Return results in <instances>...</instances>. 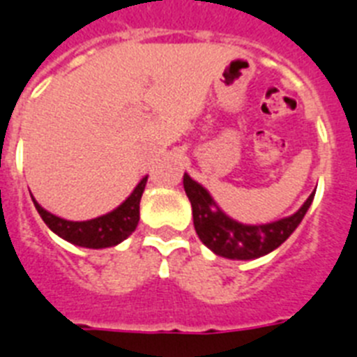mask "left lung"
I'll return each instance as SVG.
<instances>
[{
	"instance_id": "1",
	"label": "left lung",
	"mask_w": 357,
	"mask_h": 357,
	"mask_svg": "<svg viewBox=\"0 0 357 357\" xmlns=\"http://www.w3.org/2000/svg\"><path fill=\"white\" fill-rule=\"evenodd\" d=\"M184 190L191 202L195 231L200 242L215 255L229 260H255L278 249L296 231L314 199L312 193L294 215L280 220L269 224H242L225 215L209 191L188 173H184Z\"/></svg>"
}]
</instances>
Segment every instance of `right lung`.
Here are the masks:
<instances>
[{"label":"right lung","instance_id":"obj_1","mask_svg":"<svg viewBox=\"0 0 357 357\" xmlns=\"http://www.w3.org/2000/svg\"><path fill=\"white\" fill-rule=\"evenodd\" d=\"M146 182H148V175L135 185L132 195L119 208L102 216L91 218V220H65V218L56 216L54 213L41 208L33 197L32 202L39 215H41L43 222L50 227V231H54L57 236H61L66 242L88 249L114 248L123 240H126L139 224V218H141L139 208H141V199L142 193H144Z\"/></svg>","mask_w":357,"mask_h":357}]
</instances>
